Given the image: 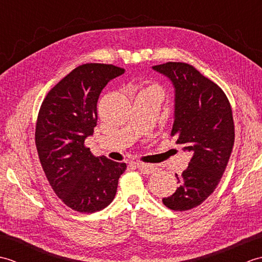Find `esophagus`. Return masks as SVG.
<instances>
[{
	"instance_id": "esophagus-1",
	"label": "esophagus",
	"mask_w": 262,
	"mask_h": 262,
	"mask_svg": "<svg viewBox=\"0 0 262 262\" xmlns=\"http://www.w3.org/2000/svg\"><path fill=\"white\" fill-rule=\"evenodd\" d=\"M135 164L138 168V170H140L144 174H151L155 170H157V166L152 164H145V163H135Z\"/></svg>"
}]
</instances>
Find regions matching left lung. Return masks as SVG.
<instances>
[{
	"mask_svg": "<svg viewBox=\"0 0 262 262\" xmlns=\"http://www.w3.org/2000/svg\"><path fill=\"white\" fill-rule=\"evenodd\" d=\"M153 70L168 76L176 89L171 136L191 153L188 168L176 177L179 187L162 202L185 211L203 204L219 186L234 145V121L222 89L192 65L168 62Z\"/></svg>",
	"mask_w": 262,
	"mask_h": 262,
	"instance_id": "8db88e82",
	"label": "left lung"
}]
</instances>
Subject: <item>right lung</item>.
Segmentation results:
<instances>
[{"label":"right lung","mask_w":262,"mask_h":262,"mask_svg":"<svg viewBox=\"0 0 262 262\" xmlns=\"http://www.w3.org/2000/svg\"><path fill=\"white\" fill-rule=\"evenodd\" d=\"M125 70L88 63L60 80L40 105L35 142L49 185L62 202L92 214L113 202L126 163L93 157L84 145L97 126V103L107 83Z\"/></svg>","instance_id":"1"}]
</instances>
